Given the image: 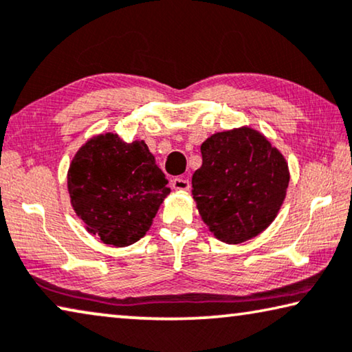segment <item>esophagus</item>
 <instances>
[{"instance_id": "esophagus-1", "label": "esophagus", "mask_w": 352, "mask_h": 352, "mask_svg": "<svg viewBox=\"0 0 352 352\" xmlns=\"http://www.w3.org/2000/svg\"><path fill=\"white\" fill-rule=\"evenodd\" d=\"M171 187L175 188V190H188V188H190V181H188L187 177H173Z\"/></svg>"}]
</instances>
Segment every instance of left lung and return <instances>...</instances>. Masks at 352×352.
<instances>
[{
  "label": "left lung",
  "instance_id": "obj_1",
  "mask_svg": "<svg viewBox=\"0 0 352 352\" xmlns=\"http://www.w3.org/2000/svg\"><path fill=\"white\" fill-rule=\"evenodd\" d=\"M201 155L192 195L209 231L226 244H241L266 230L289 184L282 153L255 129L241 127L210 135Z\"/></svg>",
  "mask_w": 352,
  "mask_h": 352
}]
</instances>
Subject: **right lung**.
Returning <instances> with one entry per match:
<instances>
[{
  "label": "right lung",
  "mask_w": 352,
  "mask_h": 352,
  "mask_svg": "<svg viewBox=\"0 0 352 352\" xmlns=\"http://www.w3.org/2000/svg\"><path fill=\"white\" fill-rule=\"evenodd\" d=\"M143 140L126 143L100 133L77 151L67 171V190L85 228L104 244L127 247L153 225L170 188Z\"/></svg>",
  "instance_id": "obj_1"
}]
</instances>
